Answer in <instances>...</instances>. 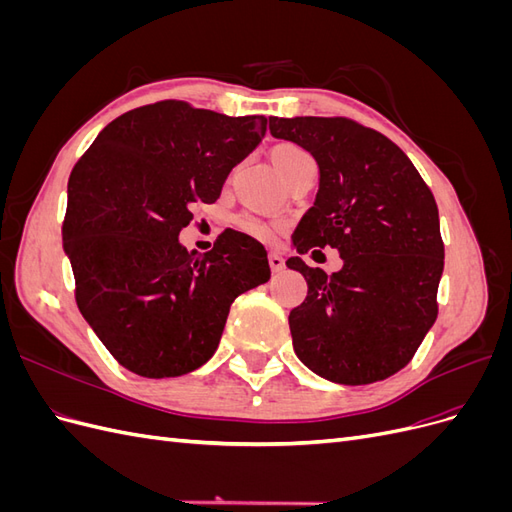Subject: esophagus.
Listing matches in <instances>:
<instances>
[{
	"instance_id": "1",
	"label": "esophagus",
	"mask_w": 512,
	"mask_h": 512,
	"mask_svg": "<svg viewBox=\"0 0 512 512\" xmlns=\"http://www.w3.org/2000/svg\"><path fill=\"white\" fill-rule=\"evenodd\" d=\"M269 267L273 273L284 271V258L280 254H269Z\"/></svg>"
}]
</instances>
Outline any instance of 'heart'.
Wrapping results in <instances>:
<instances>
[{"mask_svg":"<svg viewBox=\"0 0 512 512\" xmlns=\"http://www.w3.org/2000/svg\"><path fill=\"white\" fill-rule=\"evenodd\" d=\"M271 162H273L277 173H280L284 179H288L292 173H297L299 168L314 164L312 156H309V153H307L303 147H299L297 143L275 145V147L271 149ZM241 226H243L247 232H252L254 237H260V239H267V237L271 235V228H269L267 224H262V222L256 220V218H243V220H241Z\"/></svg>","mask_w":512,"mask_h":512,"instance_id":"1","label":"heart"}]
</instances>
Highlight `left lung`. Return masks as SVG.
Wrapping results in <instances>:
<instances>
[{"label": "left lung", "instance_id": "left-lung-1", "mask_svg": "<svg viewBox=\"0 0 512 512\" xmlns=\"http://www.w3.org/2000/svg\"><path fill=\"white\" fill-rule=\"evenodd\" d=\"M275 138L301 145L320 170L316 203L292 235L286 267L307 282L288 322L294 352L337 384H371L404 369L438 318L444 269L438 205L410 158L346 117H269ZM333 246V276L300 256Z\"/></svg>", "mask_w": 512, "mask_h": 512}]
</instances>
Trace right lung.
<instances>
[{"mask_svg": "<svg viewBox=\"0 0 512 512\" xmlns=\"http://www.w3.org/2000/svg\"><path fill=\"white\" fill-rule=\"evenodd\" d=\"M265 132L262 115L164 100L108 123L76 162L61 226L76 305L134 374L175 378L205 365L232 301L269 282L265 247L250 235L224 230L205 256L179 243L192 207L220 198Z\"/></svg>", "mask_w": 512, "mask_h": 512, "instance_id": "obj_1", "label": "right lung"}]
</instances>
